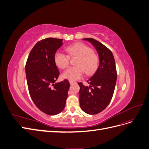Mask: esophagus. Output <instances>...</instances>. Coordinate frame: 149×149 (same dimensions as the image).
I'll use <instances>...</instances> for the list:
<instances>
[{
    "label": "esophagus",
    "instance_id": "obj_1",
    "mask_svg": "<svg viewBox=\"0 0 149 149\" xmlns=\"http://www.w3.org/2000/svg\"><path fill=\"white\" fill-rule=\"evenodd\" d=\"M70 84H73V83H74V81H70Z\"/></svg>",
    "mask_w": 149,
    "mask_h": 149
}]
</instances>
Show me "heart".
<instances>
[{
    "instance_id": "1",
    "label": "heart",
    "mask_w": 149,
    "mask_h": 149,
    "mask_svg": "<svg viewBox=\"0 0 149 149\" xmlns=\"http://www.w3.org/2000/svg\"><path fill=\"white\" fill-rule=\"evenodd\" d=\"M66 51L71 56H79L76 65L70 67L62 74L63 78L70 81H76L82 77L84 71L87 74H91L95 71L98 65V58L93 53V49L82 43H76L68 47ZM54 60L58 67L64 69L69 65L70 57L65 53L57 52Z\"/></svg>"
}]
</instances>
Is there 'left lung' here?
<instances>
[{"mask_svg": "<svg viewBox=\"0 0 149 149\" xmlns=\"http://www.w3.org/2000/svg\"><path fill=\"white\" fill-rule=\"evenodd\" d=\"M91 43L99 55V66L87 82L89 86L79 83V104L81 109L89 114L102 111L110 103L117 80L116 63L109 49L93 38H83Z\"/></svg>", "mask_w": 149, "mask_h": 149, "instance_id": "obj_1", "label": "left lung"}]
</instances>
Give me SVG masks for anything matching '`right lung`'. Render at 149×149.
Here are the masks:
<instances>
[{
  "label": "right lung",
  "mask_w": 149,
  "mask_h": 149,
  "mask_svg": "<svg viewBox=\"0 0 149 149\" xmlns=\"http://www.w3.org/2000/svg\"><path fill=\"white\" fill-rule=\"evenodd\" d=\"M63 40L47 38L31 49L25 66L26 81L31 100L44 113L55 116L65 109L70 84L65 79L56 83L59 76L54 60Z\"/></svg>",
  "instance_id": "obj_1"
}]
</instances>
